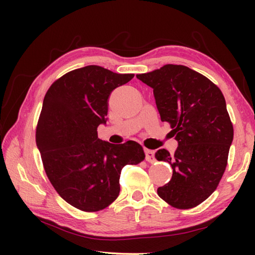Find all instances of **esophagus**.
<instances>
[{"label":"esophagus","mask_w":255,"mask_h":255,"mask_svg":"<svg viewBox=\"0 0 255 255\" xmlns=\"http://www.w3.org/2000/svg\"><path fill=\"white\" fill-rule=\"evenodd\" d=\"M144 153H145V160L150 163H153L155 161V156H154V151L153 150H149V149H144Z\"/></svg>","instance_id":"34e87169"}]
</instances>
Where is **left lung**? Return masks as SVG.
<instances>
[{
    "instance_id": "8db88e82",
    "label": "left lung",
    "mask_w": 255,
    "mask_h": 255,
    "mask_svg": "<svg viewBox=\"0 0 255 255\" xmlns=\"http://www.w3.org/2000/svg\"><path fill=\"white\" fill-rule=\"evenodd\" d=\"M137 79L153 89L161 121L171 125L178 147L155 158L170 163L172 178L158 195L175 208L188 209L207 199L224 175L234 127L217 85L185 66L166 64Z\"/></svg>"
}]
</instances>
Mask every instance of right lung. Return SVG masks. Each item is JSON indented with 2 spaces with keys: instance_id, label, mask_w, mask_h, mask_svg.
I'll return each mask as SVG.
<instances>
[{
  "instance_id": "add662e5",
  "label": "right lung",
  "mask_w": 255,
  "mask_h": 255,
  "mask_svg": "<svg viewBox=\"0 0 255 255\" xmlns=\"http://www.w3.org/2000/svg\"><path fill=\"white\" fill-rule=\"evenodd\" d=\"M134 74L86 66L58 79L47 91L36 128V143L46 174L73 207L99 211L121 191L123 167L144 159L136 141L113 144L97 137L107 121L112 92Z\"/></svg>"
}]
</instances>
